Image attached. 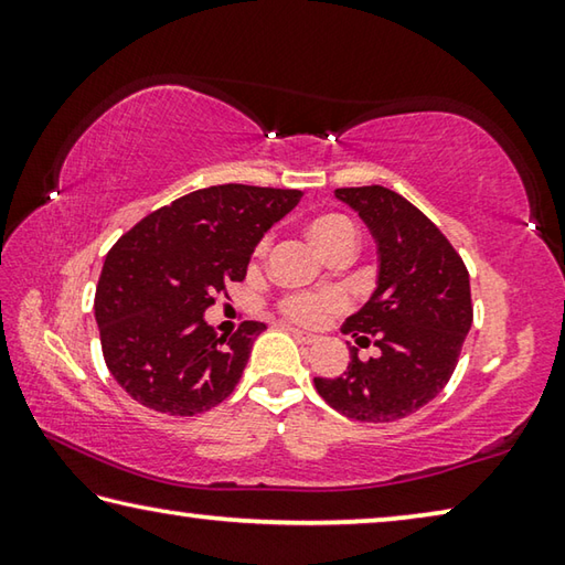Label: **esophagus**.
<instances>
[{"instance_id":"34e87169","label":"esophagus","mask_w":565,"mask_h":565,"mask_svg":"<svg viewBox=\"0 0 565 565\" xmlns=\"http://www.w3.org/2000/svg\"><path fill=\"white\" fill-rule=\"evenodd\" d=\"M289 331L294 333V337H296V339H299V341H303V343H317V341H319V337H317V333L301 331V329H296V327H289Z\"/></svg>"}]
</instances>
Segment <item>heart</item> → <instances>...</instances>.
Wrapping results in <instances>:
<instances>
[{
    "instance_id": "1",
    "label": "heart",
    "mask_w": 565,
    "mask_h": 565,
    "mask_svg": "<svg viewBox=\"0 0 565 565\" xmlns=\"http://www.w3.org/2000/svg\"><path fill=\"white\" fill-rule=\"evenodd\" d=\"M309 238L321 254H327L339 244L356 246V226L341 214H321L309 224ZM339 306L341 299L337 294H294L281 301V311L301 323H313Z\"/></svg>"
}]
</instances>
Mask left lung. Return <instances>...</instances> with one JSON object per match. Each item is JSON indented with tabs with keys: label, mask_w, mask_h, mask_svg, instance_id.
I'll return each instance as SVG.
<instances>
[{
	"label": "left lung",
	"mask_w": 565,
	"mask_h": 565,
	"mask_svg": "<svg viewBox=\"0 0 565 565\" xmlns=\"http://www.w3.org/2000/svg\"><path fill=\"white\" fill-rule=\"evenodd\" d=\"M376 242V289L343 323L379 356L351 349L343 376L313 379L319 396L353 420L388 424L441 394L473 321L468 271L431 218L386 186L333 191Z\"/></svg>",
	"instance_id": "obj_1"
}]
</instances>
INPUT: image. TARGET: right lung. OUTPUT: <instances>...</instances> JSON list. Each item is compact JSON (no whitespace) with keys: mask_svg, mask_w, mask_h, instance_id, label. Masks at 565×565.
<instances>
[{"mask_svg":"<svg viewBox=\"0 0 565 565\" xmlns=\"http://www.w3.org/2000/svg\"><path fill=\"white\" fill-rule=\"evenodd\" d=\"M299 189L222 184L141 218L104 259L94 296L109 374L141 406L194 416L232 394L262 321L218 337L204 311L242 281L256 244L299 204Z\"/></svg>","mask_w":565,"mask_h":565,"instance_id":"right-lung-1","label":"right lung"}]
</instances>
